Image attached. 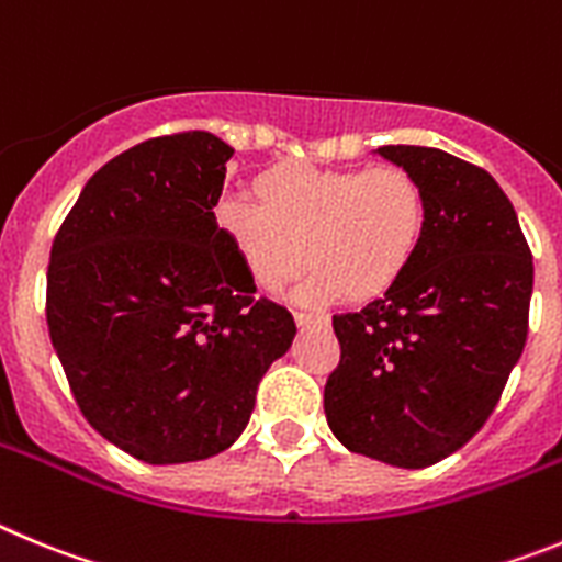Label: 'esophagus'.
Instances as JSON below:
<instances>
[{
    "label": "esophagus",
    "mask_w": 562,
    "mask_h": 562,
    "mask_svg": "<svg viewBox=\"0 0 562 562\" xmlns=\"http://www.w3.org/2000/svg\"><path fill=\"white\" fill-rule=\"evenodd\" d=\"M293 318H296V325L307 327V325H327L330 316L327 313H311V311H293Z\"/></svg>",
    "instance_id": "34e87169"
}]
</instances>
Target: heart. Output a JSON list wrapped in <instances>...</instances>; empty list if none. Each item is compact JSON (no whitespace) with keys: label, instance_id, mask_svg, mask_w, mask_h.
<instances>
[{"label":"heart","instance_id":"1","mask_svg":"<svg viewBox=\"0 0 562 562\" xmlns=\"http://www.w3.org/2000/svg\"><path fill=\"white\" fill-rule=\"evenodd\" d=\"M260 204L221 199L215 224L257 288H280L313 262L300 300H375L412 269L426 195L408 170L280 165L255 181Z\"/></svg>","mask_w":562,"mask_h":562}]
</instances>
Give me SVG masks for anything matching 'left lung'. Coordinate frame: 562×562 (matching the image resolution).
<instances>
[{
  "label": "left lung",
  "mask_w": 562,
  "mask_h": 562,
  "mask_svg": "<svg viewBox=\"0 0 562 562\" xmlns=\"http://www.w3.org/2000/svg\"><path fill=\"white\" fill-rule=\"evenodd\" d=\"M378 154L423 187L426 235L392 291L333 316L341 361L325 414L344 448L428 468L487 423L524 352L532 251L487 170L419 145Z\"/></svg>",
  "instance_id": "8db88e82"
}]
</instances>
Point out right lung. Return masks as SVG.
<instances>
[{
    "mask_svg": "<svg viewBox=\"0 0 562 562\" xmlns=\"http://www.w3.org/2000/svg\"><path fill=\"white\" fill-rule=\"evenodd\" d=\"M232 154L206 131L134 145L86 181L49 251L47 327L75 403L148 464L229 448L296 336L215 224Z\"/></svg>",
    "mask_w": 562,
    "mask_h": 562,
    "instance_id": "obj_1",
    "label": "right lung"
}]
</instances>
